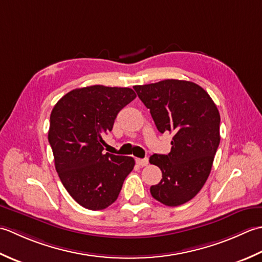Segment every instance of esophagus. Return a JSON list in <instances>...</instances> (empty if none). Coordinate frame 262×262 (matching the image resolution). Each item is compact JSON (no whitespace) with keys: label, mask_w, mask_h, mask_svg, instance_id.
<instances>
[{"label":"esophagus","mask_w":262,"mask_h":262,"mask_svg":"<svg viewBox=\"0 0 262 262\" xmlns=\"http://www.w3.org/2000/svg\"><path fill=\"white\" fill-rule=\"evenodd\" d=\"M136 163H137L140 167L147 166V165H148V158H136Z\"/></svg>","instance_id":"esophagus-1"}]
</instances>
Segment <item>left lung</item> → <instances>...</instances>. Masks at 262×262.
<instances>
[{
    "label": "left lung",
    "mask_w": 262,
    "mask_h": 262,
    "mask_svg": "<svg viewBox=\"0 0 262 262\" xmlns=\"http://www.w3.org/2000/svg\"><path fill=\"white\" fill-rule=\"evenodd\" d=\"M133 88L158 131L174 135L169 154L149 158L163 173L150 193L165 206L183 205L198 194L210 174L221 141L220 112L204 88L185 80L167 79Z\"/></svg>",
    "instance_id": "obj_1"
}]
</instances>
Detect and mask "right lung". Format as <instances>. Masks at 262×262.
Here are the masks:
<instances>
[{"instance_id": "add662e5", "label": "right lung", "mask_w": 262, "mask_h": 262, "mask_svg": "<svg viewBox=\"0 0 262 262\" xmlns=\"http://www.w3.org/2000/svg\"><path fill=\"white\" fill-rule=\"evenodd\" d=\"M136 98L131 88L100 84L73 89L51 113L49 142L64 188L80 206L101 210L117 199L135 159L104 152L103 136Z\"/></svg>"}]
</instances>
